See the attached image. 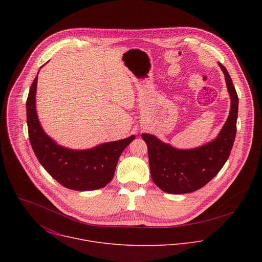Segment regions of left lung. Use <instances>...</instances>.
<instances>
[{
  "instance_id": "left-lung-1",
  "label": "left lung",
  "mask_w": 262,
  "mask_h": 262,
  "mask_svg": "<svg viewBox=\"0 0 262 262\" xmlns=\"http://www.w3.org/2000/svg\"><path fill=\"white\" fill-rule=\"evenodd\" d=\"M230 95L229 116L212 141L192 149H178L158 137L142 134L148 147L150 174L159 188L169 194L195 192L209 182L229 158L236 135L238 97L227 69L220 62Z\"/></svg>"
}]
</instances>
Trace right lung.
I'll use <instances>...</instances> for the list:
<instances>
[{
	"mask_svg": "<svg viewBox=\"0 0 262 262\" xmlns=\"http://www.w3.org/2000/svg\"><path fill=\"white\" fill-rule=\"evenodd\" d=\"M37 79L38 76L31 85L26 104L29 138L35 156L47 172L67 189L94 191L104 188L114 176L122 151L136 137L133 135L83 150L59 145L46 134L37 116Z\"/></svg>",
	"mask_w": 262,
	"mask_h": 262,
	"instance_id": "add662e5",
	"label": "right lung"
}]
</instances>
